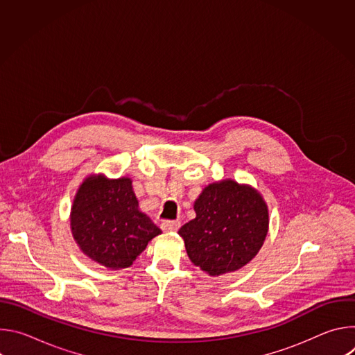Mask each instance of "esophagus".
Instances as JSON below:
<instances>
[{
    "label": "esophagus",
    "instance_id": "1",
    "mask_svg": "<svg viewBox=\"0 0 355 355\" xmlns=\"http://www.w3.org/2000/svg\"><path fill=\"white\" fill-rule=\"evenodd\" d=\"M181 223L180 222H175V220H164L162 223V230L166 232V233H173V232H177L180 229Z\"/></svg>",
    "mask_w": 355,
    "mask_h": 355
}]
</instances>
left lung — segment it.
I'll use <instances>...</instances> for the list:
<instances>
[{
	"label": "left lung",
	"instance_id": "1",
	"mask_svg": "<svg viewBox=\"0 0 355 355\" xmlns=\"http://www.w3.org/2000/svg\"><path fill=\"white\" fill-rule=\"evenodd\" d=\"M195 219L178 234L189 260L211 277L247 266L268 233V207L263 195L248 184L233 180L212 182L193 202Z\"/></svg>",
	"mask_w": 355,
	"mask_h": 355
}]
</instances>
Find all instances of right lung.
Wrapping results in <instances>:
<instances>
[{
    "label": "right lung",
    "mask_w": 355,
    "mask_h": 355,
    "mask_svg": "<svg viewBox=\"0 0 355 355\" xmlns=\"http://www.w3.org/2000/svg\"><path fill=\"white\" fill-rule=\"evenodd\" d=\"M70 229L84 254L108 270L133 264L162 230L139 209L132 180L89 174L73 199Z\"/></svg>",
    "instance_id": "1"
}]
</instances>
